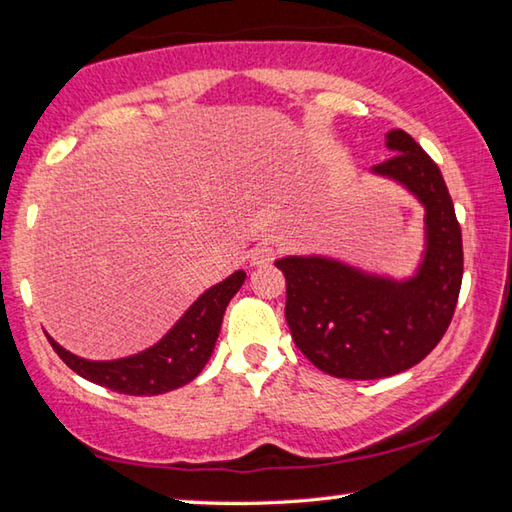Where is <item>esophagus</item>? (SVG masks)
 Listing matches in <instances>:
<instances>
[{"mask_svg":"<svg viewBox=\"0 0 512 512\" xmlns=\"http://www.w3.org/2000/svg\"><path fill=\"white\" fill-rule=\"evenodd\" d=\"M273 259H275V248L271 244H259V246H255L253 253H250V264L253 266L271 264Z\"/></svg>","mask_w":512,"mask_h":512,"instance_id":"esophagus-1","label":"esophagus"}]
</instances>
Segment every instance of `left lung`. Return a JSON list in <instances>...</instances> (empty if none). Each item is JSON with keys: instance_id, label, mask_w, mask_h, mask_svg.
Listing matches in <instances>:
<instances>
[{"instance_id": "left-lung-1", "label": "left lung", "mask_w": 512, "mask_h": 512, "mask_svg": "<svg viewBox=\"0 0 512 512\" xmlns=\"http://www.w3.org/2000/svg\"><path fill=\"white\" fill-rule=\"evenodd\" d=\"M395 155L372 167L424 205V257L409 280L370 275L327 257H284V316L300 352L327 375L381 379L413 368L452 323L463 280V239L452 196L422 146L402 128L386 135Z\"/></svg>"}]
</instances>
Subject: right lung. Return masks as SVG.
<instances>
[{
	"label": "right lung",
	"instance_id": "right-lung-1",
	"mask_svg": "<svg viewBox=\"0 0 512 512\" xmlns=\"http://www.w3.org/2000/svg\"><path fill=\"white\" fill-rule=\"evenodd\" d=\"M246 280L244 271L214 284L189 307L164 339L140 354L115 361H88L47 336L51 348L76 375L124 395H160L192 381L212 357L225 307Z\"/></svg>",
	"mask_w": 512,
	"mask_h": 512
}]
</instances>
